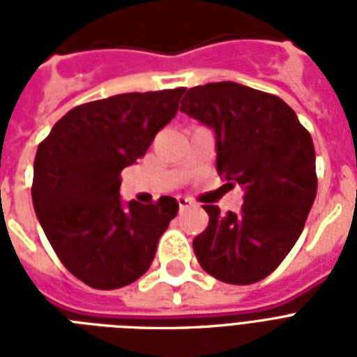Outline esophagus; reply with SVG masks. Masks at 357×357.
<instances>
[{
    "instance_id": "1",
    "label": "esophagus",
    "mask_w": 357,
    "mask_h": 357,
    "mask_svg": "<svg viewBox=\"0 0 357 357\" xmlns=\"http://www.w3.org/2000/svg\"><path fill=\"white\" fill-rule=\"evenodd\" d=\"M178 204H179V209L183 211V209H187V207L192 206V200H190V198H187V196H178Z\"/></svg>"
}]
</instances>
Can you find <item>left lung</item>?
Listing matches in <instances>:
<instances>
[{"label": "left lung", "instance_id": "left-lung-1", "mask_svg": "<svg viewBox=\"0 0 357 357\" xmlns=\"http://www.w3.org/2000/svg\"><path fill=\"white\" fill-rule=\"evenodd\" d=\"M181 113L215 129L217 170L241 185V211L204 206L209 224L192 241L207 274L231 285L261 282L298 241L317 196L310 131L282 98L234 81L192 86Z\"/></svg>", "mask_w": 357, "mask_h": 357}]
</instances>
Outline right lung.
I'll return each instance as SVG.
<instances>
[{"label":"right lung","mask_w":357,"mask_h":357,"mask_svg":"<svg viewBox=\"0 0 357 357\" xmlns=\"http://www.w3.org/2000/svg\"><path fill=\"white\" fill-rule=\"evenodd\" d=\"M183 92H128L83 103L38 144L31 187L36 217L61 263L89 287L137 282L178 215L172 196L123 207L119 190L120 172L176 116Z\"/></svg>","instance_id":"1"}]
</instances>
